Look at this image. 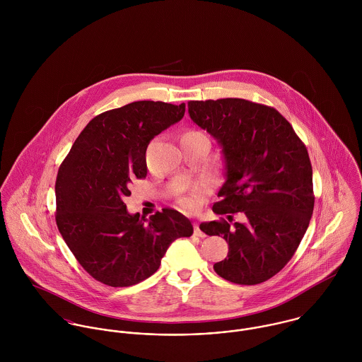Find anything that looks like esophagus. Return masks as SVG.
<instances>
[{
  "label": "esophagus",
  "instance_id": "esophagus-1",
  "mask_svg": "<svg viewBox=\"0 0 362 362\" xmlns=\"http://www.w3.org/2000/svg\"><path fill=\"white\" fill-rule=\"evenodd\" d=\"M194 234L198 235V237H205V233L201 230L199 223H195V224H194Z\"/></svg>",
  "mask_w": 362,
  "mask_h": 362
}]
</instances>
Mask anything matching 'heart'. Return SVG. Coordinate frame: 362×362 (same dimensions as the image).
<instances>
[{
  "label": "heart",
  "instance_id": "b5f03b06",
  "mask_svg": "<svg viewBox=\"0 0 362 362\" xmlns=\"http://www.w3.org/2000/svg\"><path fill=\"white\" fill-rule=\"evenodd\" d=\"M194 132V131H192ZM198 204V195L197 194H191V195H187L181 199V205L184 207H188V209H194Z\"/></svg>",
  "mask_w": 362,
  "mask_h": 362
}]
</instances>
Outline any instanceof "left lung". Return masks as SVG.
Masks as SVG:
<instances>
[{
    "label": "left lung",
    "instance_id": "obj_1",
    "mask_svg": "<svg viewBox=\"0 0 362 362\" xmlns=\"http://www.w3.org/2000/svg\"><path fill=\"white\" fill-rule=\"evenodd\" d=\"M191 119L221 148L226 181L213 205L217 214L244 213V223L205 221L221 235L227 258L214 272L254 286L279 273L297 251L313 211L312 165L305 145L274 108L244 99L189 102ZM230 217V216H228Z\"/></svg>",
    "mask_w": 362,
    "mask_h": 362
}]
</instances>
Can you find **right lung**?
I'll use <instances>...</instances> for the list:
<instances>
[{"mask_svg": "<svg viewBox=\"0 0 362 362\" xmlns=\"http://www.w3.org/2000/svg\"><path fill=\"white\" fill-rule=\"evenodd\" d=\"M184 112L185 103L151 100L105 111L85 127L58 170L57 227L81 266L103 284L144 281L174 240L194 233L174 209L145 218L124 204L132 180L148 174V145Z\"/></svg>", "mask_w": 362, "mask_h": 362, "instance_id": "1", "label": "right lung"}]
</instances>
